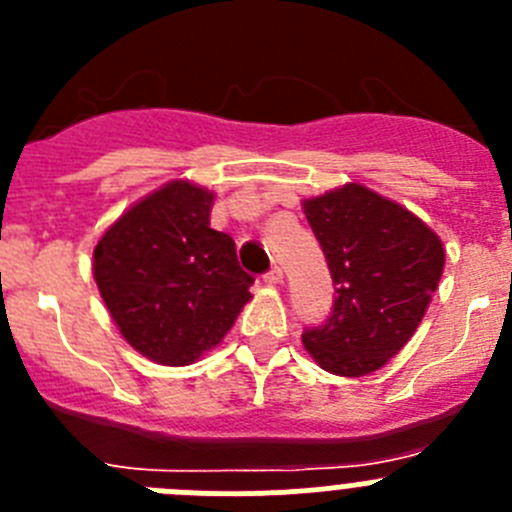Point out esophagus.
<instances>
[{"label": "esophagus", "mask_w": 512, "mask_h": 512, "mask_svg": "<svg viewBox=\"0 0 512 512\" xmlns=\"http://www.w3.org/2000/svg\"><path fill=\"white\" fill-rule=\"evenodd\" d=\"M282 279H284V271L279 269V266H271V269L264 274L266 284H282Z\"/></svg>", "instance_id": "obj_1"}]
</instances>
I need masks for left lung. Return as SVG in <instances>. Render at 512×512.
<instances>
[{"label":"left lung","instance_id":"left-lung-1","mask_svg":"<svg viewBox=\"0 0 512 512\" xmlns=\"http://www.w3.org/2000/svg\"><path fill=\"white\" fill-rule=\"evenodd\" d=\"M302 207L336 284L328 320L302 333L307 354L338 377L377 372L423 320L443 274L441 241L413 212L361 184Z\"/></svg>","mask_w":512,"mask_h":512}]
</instances>
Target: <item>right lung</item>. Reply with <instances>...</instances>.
Here are the masks:
<instances>
[{"instance_id":"1","label":"right lung","mask_w":512,"mask_h":512,"mask_svg":"<svg viewBox=\"0 0 512 512\" xmlns=\"http://www.w3.org/2000/svg\"><path fill=\"white\" fill-rule=\"evenodd\" d=\"M212 194L189 182L153 192L102 235L94 279L125 341L151 361L192 364L251 300L228 233L210 228Z\"/></svg>"}]
</instances>
